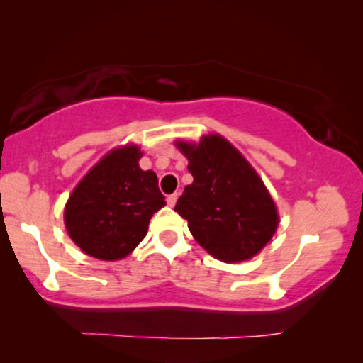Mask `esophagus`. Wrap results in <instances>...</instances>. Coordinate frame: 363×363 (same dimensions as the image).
I'll return each instance as SVG.
<instances>
[{
	"label": "esophagus",
	"mask_w": 363,
	"mask_h": 363,
	"mask_svg": "<svg viewBox=\"0 0 363 363\" xmlns=\"http://www.w3.org/2000/svg\"><path fill=\"white\" fill-rule=\"evenodd\" d=\"M177 200H178V193H173V195H168V196H167L168 206H175Z\"/></svg>",
	"instance_id": "34e87169"
}]
</instances>
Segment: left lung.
Listing matches in <instances>:
<instances>
[{
  "instance_id": "8db88e82",
  "label": "left lung",
  "mask_w": 363,
  "mask_h": 363,
  "mask_svg": "<svg viewBox=\"0 0 363 363\" xmlns=\"http://www.w3.org/2000/svg\"><path fill=\"white\" fill-rule=\"evenodd\" d=\"M188 158L191 185L175 211L198 245L216 259L241 262L264 247L279 225L276 205L250 162L218 133L200 143L177 142Z\"/></svg>"
}]
</instances>
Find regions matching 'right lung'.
<instances>
[{
    "instance_id": "right-lung-1",
    "label": "right lung",
    "mask_w": 363,
    "mask_h": 363,
    "mask_svg": "<svg viewBox=\"0 0 363 363\" xmlns=\"http://www.w3.org/2000/svg\"><path fill=\"white\" fill-rule=\"evenodd\" d=\"M137 145L118 147L96 163L64 208L71 240L102 261H117L145 238L153 213L165 206L155 172L138 167Z\"/></svg>"
}]
</instances>
